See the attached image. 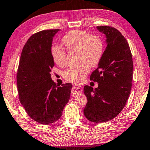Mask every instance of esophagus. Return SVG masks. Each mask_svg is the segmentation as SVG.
I'll use <instances>...</instances> for the list:
<instances>
[{"label": "esophagus", "mask_w": 150, "mask_h": 150, "mask_svg": "<svg viewBox=\"0 0 150 150\" xmlns=\"http://www.w3.org/2000/svg\"><path fill=\"white\" fill-rule=\"evenodd\" d=\"M82 91V88L81 86H78V85H74V87L72 88L71 90V93L72 95H75L77 93H79Z\"/></svg>", "instance_id": "esophagus-1"}]
</instances>
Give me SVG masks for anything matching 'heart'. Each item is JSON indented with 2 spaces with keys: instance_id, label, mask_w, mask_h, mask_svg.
<instances>
[{
  "instance_id": "heart-1",
  "label": "heart",
  "mask_w": 150,
  "mask_h": 150,
  "mask_svg": "<svg viewBox=\"0 0 150 150\" xmlns=\"http://www.w3.org/2000/svg\"><path fill=\"white\" fill-rule=\"evenodd\" d=\"M62 42L67 51H77V65L67 69L63 72V77L70 82H81L90 68L98 65L103 57L104 44L100 37L91 35L84 30H71L63 37ZM51 55L54 62L59 66L66 63L67 51L60 45L51 47Z\"/></svg>"
}]
</instances>
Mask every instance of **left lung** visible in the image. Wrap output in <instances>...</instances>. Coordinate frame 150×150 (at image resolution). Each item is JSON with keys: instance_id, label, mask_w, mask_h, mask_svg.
Masks as SVG:
<instances>
[{"instance_id": "left-lung-1", "label": "left lung", "mask_w": 150, "mask_h": 150, "mask_svg": "<svg viewBox=\"0 0 150 150\" xmlns=\"http://www.w3.org/2000/svg\"><path fill=\"white\" fill-rule=\"evenodd\" d=\"M106 37L107 47L90 80L98 87L84 86L87 103L84 115L88 120L103 123L115 117L124 108L129 96L133 78V59L129 44L117 29L98 26Z\"/></svg>"}]
</instances>
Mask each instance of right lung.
Segmentation results:
<instances>
[{
	"label": "right lung",
	"instance_id": "right-lung-1",
	"mask_svg": "<svg viewBox=\"0 0 150 150\" xmlns=\"http://www.w3.org/2000/svg\"><path fill=\"white\" fill-rule=\"evenodd\" d=\"M59 30H41L30 36L23 49L16 75L21 104L30 118L44 125L61 117L72 88L69 83L57 85L50 73L54 65L52 41Z\"/></svg>",
	"mask_w": 150,
	"mask_h": 150
}]
</instances>
